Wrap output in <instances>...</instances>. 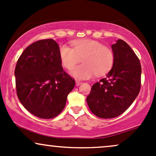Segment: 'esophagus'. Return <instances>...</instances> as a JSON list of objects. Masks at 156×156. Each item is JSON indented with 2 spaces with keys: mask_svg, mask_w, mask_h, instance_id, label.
<instances>
[{
  "mask_svg": "<svg viewBox=\"0 0 156 156\" xmlns=\"http://www.w3.org/2000/svg\"><path fill=\"white\" fill-rule=\"evenodd\" d=\"M81 84H82V82L76 81V86H79V85H80Z\"/></svg>",
  "mask_w": 156,
  "mask_h": 156,
  "instance_id": "esophagus-1",
  "label": "esophagus"
}]
</instances>
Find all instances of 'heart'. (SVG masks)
I'll return each instance as SVG.
<instances>
[{
  "mask_svg": "<svg viewBox=\"0 0 156 156\" xmlns=\"http://www.w3.org/2000/svg\"><path fill=\"white\" fill-rule=\"evenodd\" d=\"M73 48L66 45L59 47V54L62 66L70 69L83 60V63L71 70V74L79 80H86L94 74L98 76L106 74L114 62V55L111 48L100 42L82 39L72 42Z\"/></svg>",
  "mask_w": 156,
  "mask_h": 156,
  "instance_id": "1",
  "label": "heart"
}]
</instances>
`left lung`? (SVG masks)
Wrapping results in <instances>:
<instances>
[{
    "mask_svg": "<svg viewBox=\"0 0 156 156\" xmlns=\"http://www.w3.org/2000/svg\"><path fill=\"white\" fill-rule=\"evenodd\" d=\"M111 48L113 67L105 77L93 85L86 99L92 113L101 119L115 118L123 113L141 88V64L130 45L118 40Z\"/></svg>",
    "mask_w": 156,
    "mask_h": 156,
    "instance_id": "left-lung-1",
    "label": "left lung"
}]
</instances>
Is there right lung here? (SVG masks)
Returning <instances> with one entry per match:
<instances>
[{
    "instance_id": "obj_1",
    "label": "right lung",
    "mask_w": 156,
    "mask_h": 156,
    "mask_svg": "<svg viewBox=\"0 0 156 156\" xmlns=\"http://www.w3.org/2000/svg\"><path fill=\"white\" fill-rule=\"evenodd\" d=\"M59 50L53 39L38 40L23 51L15 67L17 97L28 111L40 119L58 116L75 85L62 69Z\"/></svg>"
}]
</instances>
